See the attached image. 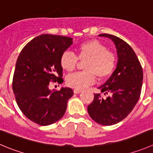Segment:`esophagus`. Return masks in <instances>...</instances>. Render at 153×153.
Instances as JSON below:
<instances>
[{
    "instance_id": "34e87169",
    "label": "esophagus",
    "mask_w": 153,
    "mask_h": 153,
    "mask_svg": "<svg viewBox=\"0 0 153 153\" xmlns=\"http://www.w3.org/2000/svg\"><path fill=\"white\" fill-rule=\"evenodd\" d=\"M81 92H82V90H79V89H75V90H74V93H81Z\"/></svg>"
}]
</instances>
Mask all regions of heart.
Segmentation results:
<instances>
[{
    "label": "heart",
    "instance_id": "obj_1",
    "mask_svg": "<svg viewBox=\"0 0 153 153\" xmlns=\"http://www.w3.org/2000/svg\"><path fill=\"white\" fill-rule=\"evenodd\" d=\"M77 55L70 51H65L60 59L62 69L66 72L75 70L78 60L85 61L84 72L71 74L66 77V82L69 87L84 89L96 81V75L100 79L111 76L117 66V56L96 39L80 44L76 48Z\"/></svg>",
    "mask_w": 153,
    "mask_h": 153
}]
</instances>
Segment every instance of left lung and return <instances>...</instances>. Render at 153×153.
Listing matches in <instances>:
<instances>
[{
    "mask_svg": "<svg viewBox=\"0 0 153 153\" xmlns=\"http://www.w3.org/2000/svg\"><path fill=\"white\" fill-rule=\"evenodd\" d=\"M114 42L118 63L109 79L99 87L104 94H95L87 107L90 117L98 123L111 126L120 122L131 113L137 104L142 88L143 69L134 50L122 39L108 33L99 34Z\"/></svg>",
    "mask_w": 153,
    "mask_h": 153,
    "instance_id": "8db88e82",
    "label": "left lung"
}]
</instances>
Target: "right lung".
I'll return each instance as SVG.
<instances>
[{"mask_svg":"<svg viewBox=\"0 0 153 153\" xmlns=\"http://www.w3.org/2000/svg\"><path fill=\"white\" fill-rule=\"evenodd\" d=\"M72 43L70 37L42 34L30 41L18 57L13 78V93L22 112L35 123L51 125L66 112L73 90L62 87L51 92L49 84L63 82L60 59Z\"/></svg>","mask_w":153,"mask_h":153,"instance_id":"obj_1","label":"right lung"}]
</instances>
